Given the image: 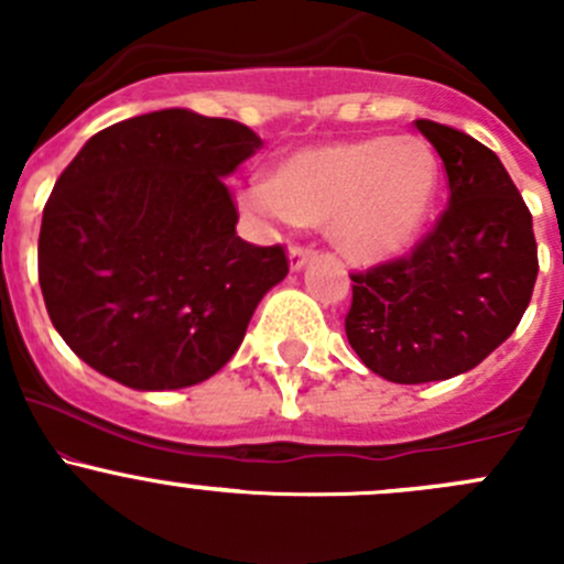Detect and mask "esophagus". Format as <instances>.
<instances>
[{"instance_id": "esophagus-1", "label": "esophagus", "mask_w": 564, "mask_h": 564, "mask_svg": "<svg viewBox=\"0 0 564 564\" xmlns=\"http://www.w3.org/2000/svg\"><path fill=\"white\" fill-rule=\"evenodd\" d=\"M311 259H314V250L303 248V246H294L292 250H289V270L300 272L305 264H308Z\"/></svg>"}]
</instances>
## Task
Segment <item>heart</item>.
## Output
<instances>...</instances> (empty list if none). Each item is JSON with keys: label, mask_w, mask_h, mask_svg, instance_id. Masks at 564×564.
I'll return each instance as SVG.
<instances>
[{"label": "heart", "mask_w": 564, "mask_h": 564, "mask_svg": "<svg viewBox=\"0 0 564 564\" xmlns=\"http://www.w3.org/2000/svg\"><path fill=\"white\" fill-rule=\"evenodd\" d=\"M440 158L414 135H366L289 152L250 191L261 218L327 224V237L355 264H382L414 246L434 213Z\"/></svg>", "instance_id": "b5f03b06"}]
</instances>
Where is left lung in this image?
<instances>
[{"label": "left lung", "instance_id": "left-lung-1", "mask_svg": "<svg viewBox=\"0 0 564 564\" xmlns=\"http://www.w3.org/2000/svg\"><path fill=\"white\" fill-rule=\"evenodd\" d=\"M451 182V207L403 259L351 275L346 338L395 384L442 382L513 335L538 278L532 215L502 161L471 135L417 119Z\"/></svg>", "mask_w": 564, "mask_h": 564}]
</instances>
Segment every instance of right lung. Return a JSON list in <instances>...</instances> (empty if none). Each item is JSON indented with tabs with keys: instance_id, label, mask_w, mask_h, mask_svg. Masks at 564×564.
Wrapping results in <instances>:
<instances>
[{
	"instance_id": "obj_1",
	"label": "right lung",
	"mask_w": 564,
	"mask_h": 564,
	"mask_svg": "<svg viewBox=\"0 0 564 564\" xmlns=\"http://www.w3.org/2000/svg\"><path fill=\"white\" fill-rule=\"evenodd\" d=\"M261 147L235 119L163 108L95 133L43 209L37 275L51 324L133 390L218 373L289 272L281 246L237 237L226 187Z\"/></svg>"
}]
</instances>
